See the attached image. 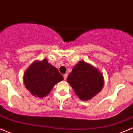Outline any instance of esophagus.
Wrapping results in <instances>:
<instances>
[{
	"instance_id": "1",
	"label": "esophagus",
	"mask_w": 133,
	"mask_h": 133,
	"mask_svg": "<svg viewBox=\"0 0 133 133\" xmlns=\"http://www.w3.org/2000/svg\"><path fill=\"white\" fill-rule=\"evenodd\" d=\"M67 76H68V74H65L63 75V77H64V79L66 80V78H67Z\"/></svg>"
}]
</instances>
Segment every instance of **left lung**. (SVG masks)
Masks as SVG:
<instances>
[{
  "label": "left lung",
  "mask_w": 133,
  "mask_h": 133,
  "mask_svg": "<svg viewBox=\"0 0 133 133\" xmlns=\"http://www.w3.org/2000/svg\"><path fill=\"white\" fill-rule=\"evenodd\" d=\"M67 82L81 100L88 101L103 89L104 77L93 65L81 61L74 66L67 77Z\"/></svg>",
  "instance_id": "obj_1"
}]
</instances>
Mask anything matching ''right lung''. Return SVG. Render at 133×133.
Masks as SVG:
<instances>
[{"label":"right lung","instance_id":"add662e5","mask_svg":"<svg viewBox=\"0 0 133 133\" xmlns=\"http://www.w3.org/2000/svg\"><path fill=\"white\" fill-rule=\"evenodd\" d=\"M63 80L57 68L46 59L34 61L24 73L25 87L31 95L43 98L50 92L54 85Z\"/></svg>","mask_w":133,"mask_h":133}]
</instances>
